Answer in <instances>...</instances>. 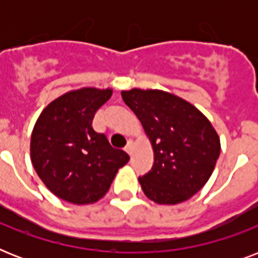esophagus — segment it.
<instances>
[{
	"mask_svg": "<svg viewBox=\"0 0 258 258\" xmlns=\"http://www.w3.org/2000/svg\"><path fill=\"white\" fill-rule=\"evenodd\" d=\"M124 151L128 154V155H131V151H133V143H131V142H128V143H127Z\"/></svg>",
	"mask_w": 258,
	"mask_h": 258,
	"instance_id": "esophagus-1",
	"label": "esophagus"
}]
</instances>
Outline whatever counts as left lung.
I'll return each instance as SVG.
<instances>
[{
    "label": "left lung",
    "instance_id": "1",
    "mask_svg": "<svg viewBox=\"0 0 258 258\" xmlns=\"http://www.w3.org/2000/svg\"><path fill=\"white\" fill-rule=\"evenodd\" d=\"M154 150L153 169L139 183L159 205L187 201L208 182L220 157V137L200 109L159 89L121 91Z\"/></svg>",
    "mask_w": 258,
    "mask_h": 258
}]
</instances>
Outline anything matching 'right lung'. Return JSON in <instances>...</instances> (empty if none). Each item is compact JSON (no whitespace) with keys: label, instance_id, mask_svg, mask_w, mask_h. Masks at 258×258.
<instances>
[{"label":"right lung","instance_id":"obj_1","mask_svg":"<svg viewBox=\"0 0 258 258\" xmlns=\"http://www.w3.org/2000/svg\"><path fill=\"white\" fill-rule=\"evenodd\" d=\"M112 89L80 88L64 93L40 113L30 138V159L46 187L75 205L105 196L117 170L130 157L112 149L104 134L92 128L95 112Z\"/></svg>","mask_w":258,"mask_h":258}]
</instances>
